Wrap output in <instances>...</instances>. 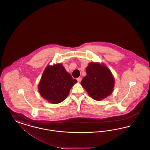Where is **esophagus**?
<instances>
[{"label":"esophagus","instance_id":"esophagus-1","mask_svg":"<svg viewBox=\"0 0 150 150\" xmlns=\"http://www.w3.org/2000/svg\"><path fill=\"white\" fill-rule=\"evenodd\" d=\"M77 80H78V82H80V81H81V78H80V77L78 78H77Z\"/></svg>","mask_w":150,"mask_h":150}]
</instances>
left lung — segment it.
<instances>
[{
	"instance_id": "8db88e82",
	"label": "left lung",
	"mask_w": 150,
	"mask_h": 150,
	"mask_svg": "<svg viewBox=\"0 0 150 150\" xmlns=\"http://www.w3.org/2000/svg\"><path fill=\"white\" fill-rule=\"evenodd\" d=\"M86 72L81 84L93 99L103 100L112 93L114 77L105 64L92 62L87 66Z\"/></svg>"
}]
</instances>
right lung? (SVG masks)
Wrapping results in <instances>:
<instances>
[{
    "label": "right lung",
    "instance_id": "add662e5",
    "mask_svg": "<svg viewBox=\"0 0 150 150\" xmlns=\"http://www.w3.org/2000/svg\"><path fill=\"white\" fill-rule=\"evenodd\" d=\"M77 80L72 78L61 64L48 65L38 84V91L44 99L52 104L64 100Z\"/></svg>",
    "mask_w": 150,
    "mask_h": 150
}]
</instances>
